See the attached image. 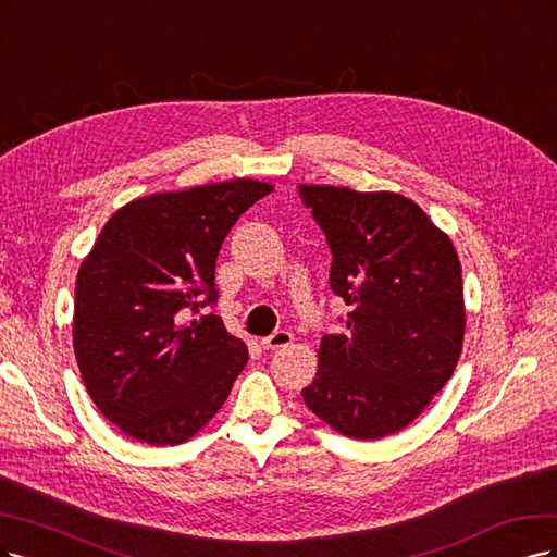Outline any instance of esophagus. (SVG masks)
Returning <instances> with one entry per match:
<instances>
[{"instance_id":"34e87169","label":"esophagus","mask_w":557,"mask_h":557,"mask_svg":"<svg viewBox=\"0 0 557 557\" xmlns=\"http://www.w3.org/2000/svg\"><path fill=\"white\" fill-rule=\"evenodd\" d=\"M294 343V335L289 331H275L273 335H268L261 339L263 349H284Z\"/></svg>"}]
</instances>
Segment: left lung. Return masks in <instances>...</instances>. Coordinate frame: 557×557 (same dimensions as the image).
<instances>
[{
  "instance_id": "left-lung-1",
  "label": "left lung",
  "mask_w": 557,
  "mask_h": 557,
  "mask_svg": "<svg viewBox=\"0 0 557 557\" xmlns=\"http://www.w3.org/2000/svg\"><path fill=\"white\" fill-rule=\"evenodd\" d=\"M300 196L331 245V289L351 308L347 333L321 339L302 400L339 435L382 440L414 421L458 366V252L403 194L300 185Z\"/></svg>"
}]
</instances>
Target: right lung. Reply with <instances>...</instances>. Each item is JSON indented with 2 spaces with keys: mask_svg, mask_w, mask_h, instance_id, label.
<instances>
[{
  "mask_svg": "<svg viewBox=\"0 0 557 557\" xmlns=\"http://www.w3.org/2000/svg\"><path fill=\"white\" fill-rule=\"evenodd\" d=\"M271 191L252 177L161 191L122 206L101 228L78 268L71 331L89 398L120 433L183 444L228 398L247 345L218 314L183 321V310L218 298L226 233Z\"/></svg>",
  "mask_w": 557,
  "mask_h": 557,
  "instance_id": "right-lung-1",
  "label": "right lung"
}]
</instances>
